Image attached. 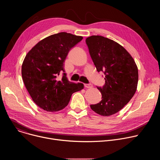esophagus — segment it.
Returning a JSON list of instances; mask_svg holds the SVG:
<instances>
[{
    "mask_svg": "<svg viewBox=\"0 0 160 160\" xmlns=\"http://www.w3.org/2000/svg\"><path fill=\"white\" fill-rule=\"evenodd\" d=\"M84 87L85 88H90L92 87V84H84Z\"/></svg>",
    "mask_w": 160,
    "mask_h": 160,
    "instance_id": "1",
    "label": "esophagus"
}]
</instances>
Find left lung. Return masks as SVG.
Masks as SVG:
<instances>
[{
    "label": "left lung",
    "instance_id": "1",
    "mask_svg": "<svg viewBox=\"0 0 160 160\" xmlns=\"http://www.w3.org/2000/svg\"><path fill=\"white\" fill-rule=\"evenodd\" d=\"M89 53L98 72H104L105 84L98 87L102 100L90 108L104 117L120 111L132 98L138 87V68L121 45L99 35L86 38Z\"/></svg>",
    "mask_w": 160,
    "mask_h": 160
}]
</instances>
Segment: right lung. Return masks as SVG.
Wrapping results in <instances>:
<instances>
[{
  "instance_id": "obj_1",
  "label": "right lung",
  "mask_w": 160,
  "mask_h": 160,
  "mask_svg": "<svg viewBox=\"0 0 160 160\" xmlns=\"http://www.w3.org/2000/svg\"><path fill=\"white\" fill-rule=\"evenodd\" d=\"M81 36L66 32L50 35L38 42L22 62L21 75L32 100L40 108L55 112L64 109L73 93L83 88V83L69 82L64 73L66 56ZM61 72L62 78H58Z\"/></svg>"
}]
</instances>
